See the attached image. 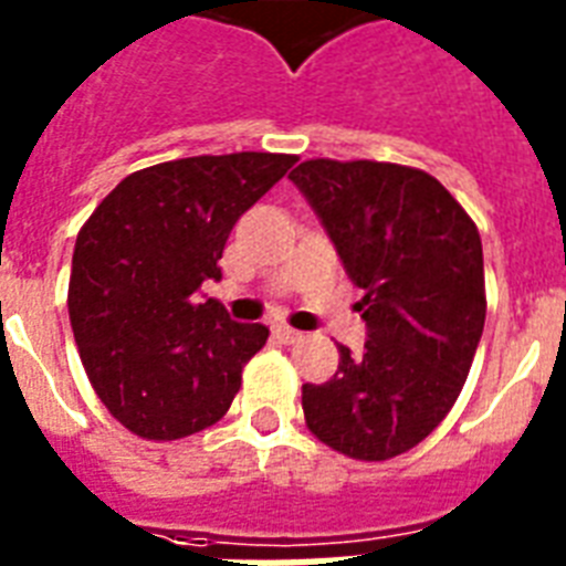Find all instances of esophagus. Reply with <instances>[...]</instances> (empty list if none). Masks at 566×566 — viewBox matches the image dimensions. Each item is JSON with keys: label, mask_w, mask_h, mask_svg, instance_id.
I'll use <instances>...</instances> for the list:
<instances>
[{"label": "esophagus", "mask_w": 566, "mask_h": 566, "mask_svg": "<svg viewBox=\"0 0 566 566\" xmlns=\"http://www.w3.org/2000/svg\"><path fill=\"white\" fill-rule=\"evenodd\" d=\"M274 336H277L280 343H286V345H295L304 339V333L295 331V327H289V324H277V327H274Z\"/></svg>", "instance_id": "obj_1"}]
</instances>
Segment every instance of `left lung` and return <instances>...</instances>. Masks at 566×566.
<instances>
[{
	"instance_id": "obj_1",
	"label": "left lung",
	"mask_w": 566,
	"mask_h": 566,
	"mask_svg": "<svg viewBox=\"0 0 566 566\" xmlns=\"http://www.w3.org/2000/svg\"><path fill=\"white\" fill-rule=\"evenodd\" d=\"M295 182L366 295L360 357L304 384L306 428L354 461L405 454L446 419L479 348L488 295L479 227L446 188L392 161L306 159Z\"/></svg>"
}]
</instances>
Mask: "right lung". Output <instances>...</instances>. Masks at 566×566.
Here are the masks:
<instances>
[{
    "label": "right lung",
    "mask_w": 566,
    "mask_h": 566,
    "mask_svg": "<svg viewBox=\"0 0 566 566\" xmlns=\"http://www.w3.org/2000/svg\"><path fill=\"white\" fill-rule=\"evenodd\" d=\"M286 153L191 156L135 170L82 223L67 310L78 357L108 413L142 440H182L221 419L265 324L214 297L235 221L286 177Z\"/></svg>",
    "instance_id": "1"
}]
</instances>
